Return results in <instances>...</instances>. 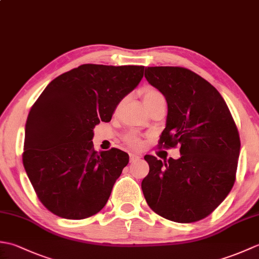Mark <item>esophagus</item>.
I'll return each instance as SVG.
<instances>
[{"label": "esophagus", "mask_w": 259, "mask_h": 259, "mask_svg": "<svg viewBox=\"0 0 259 259\" xmlns=\"http://www.w3.org/2000/svg\"><path fill=\"white\" fill-rule=\"evenodd\" d=\"M129 156H130V161H131V162L138 160V159H140V156H139V155H136V153H130Z\"/></svg>", "instance_id": "34e87169"}]
</instances>
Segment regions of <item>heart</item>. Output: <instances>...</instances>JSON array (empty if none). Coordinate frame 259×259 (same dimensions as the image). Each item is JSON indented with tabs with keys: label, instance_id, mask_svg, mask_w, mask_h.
<instances>
[{
	"label": "heart",
	"instance_id": "1",
	"mask_svg": "<svg viewBox=\"0 0 259 259\" xmlns=\"http://www.w3.org/2000/svg\"><path fill=\"white\" fill-rule=\"evenodd\" d=\"M142 96H144V102L147 108L153 102L159 101V100H164V97L162 96V93L156 89H152V88L146 89L144 93H142ZM123 140L126 145L131 148H134V149H140V148L144 146V141H142L141 137L137 133H135V131L126 133L123 137Z\"/></svg>",
	"mask_w": 259,
	"mask_h": 259
}]
</instances>
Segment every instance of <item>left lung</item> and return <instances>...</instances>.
I'll list each match as a JSON object with an SVG mask.
<instances>
[{"mask_svg": "<svg viewBox=\"0 0 259 259\" xmlns=\"http://www.w3.org/2000/svg\"><path fill=\"white\" fill-rule=\"evenodd\" d=\"M145 76L168 103L159 148L180 147L179 159L146 155L149 174L141 188L153 211L176 223L206 218L232 190L240 138L221 93L208 81L181 67H149Z\"/></svg>", "mask_w": 259, "mask_h": 259, "instance_id": "left-lung-1", "label": "left lung"}]
</instances>
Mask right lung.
Returning a JSON list of instances; mask_svg holds the SVG:
<instances>
[{"label": "right lung", "instance_id": "obj_1", "mask_svg": "<svg viewBox=\"0 0 259 259\" xmlns=\"http://www.w3.org/2000/svg\"><path fill=\"white\" fill-rule=\"evenodd\" d=\"M144 69L82 64L52 80L31 107L22 160L49 211L84 219L106 206L129 156L117 148L98 153L91 141L93 128L111 120Z\"/></svg>", "mask_w": 259, "mask_h": 259}]
</instances>
